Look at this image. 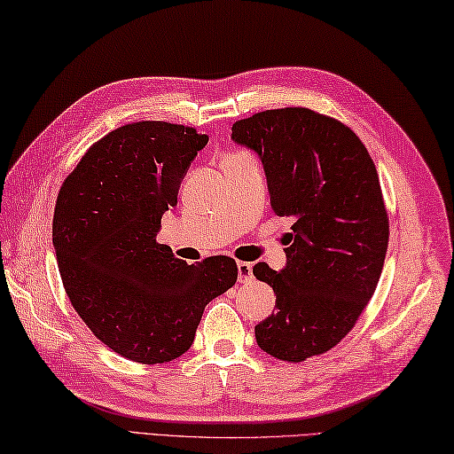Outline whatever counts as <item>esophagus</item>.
I'll use <instances>...</instances> for the list:
<instances>
[{"mask_svg": "<svg viewBox=\"0 0 454 454\" xmlns=\"http://www.w3.org/2000/svg\"><path fill=\"white\" fill-rule=\"evenodd\" d=\"M237 270H239V282H249L253 278V264L251 262H237Z\"/></svg>", "mask_w": 454, "mask_h": 454, "instance_id": "esophagus-1", "label": "esophagus"}]
</instances>
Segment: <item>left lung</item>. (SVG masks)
Masks as SVG:
<instances>
[{
	"label": "left lung",
	"instance_id": "1",
	"mask_svg": "<svg viewBox=\"0 0 454 454\" xmlns=\"http://www.w3.org/2000/svg\"><path fill=\"white\" fill-rule=\"evenodd\" d=\"M231 130L259 153L275 215L294 219L286 267H253L277 294V312L254 326L256 344L304 362L346 338L378 286L389 243L378 169L352 128L310 108L264 110Z\"/></svg>",
	"mask_w": 454,
	"mask_h": 454
}]
</instances>
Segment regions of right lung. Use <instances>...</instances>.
<instances>
[{"mask_svg":"<svg viewBox=\"0 0 454 454\" xmlns=\"http://www.w3.org/2000/svg\"><path fill=\"white\" fill-rule=\"evenodd\" d=\"M207 140L184 124H124L92 144L57 195L53 245L68 301L102 344L132 362L185 354L205 306L237 282L231 256L187 264L156 241Z\"/></svg>","mask_w":454,"mask_h":454,"instance_id":"right-lung-1","label":"right lung"}]
</instances>
